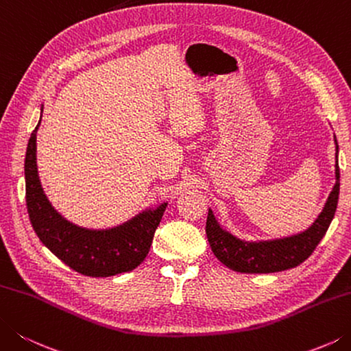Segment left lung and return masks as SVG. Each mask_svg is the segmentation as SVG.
I'll list each match as a JSON object with an SVG mask.
<instances>
[{"label": "left lung", "instance_id": "left-lung-1", "mask_svg": "<svg viewBox=\"0 0 351 351\" xmlns=\"http://www.w3.org/2000/svg\"><path fill=\"white\" fill-rule=\"evenodd\" d=\"M339 198L338 143H336V184L316 221L302 234L274 241L244 243L223 230L209 209L206 235L214 255L224 266L243 274H272L300 266L312 255L335 217Z\"/></svg>", "mask_w": 351, "mask_h": 351}]
</instances>
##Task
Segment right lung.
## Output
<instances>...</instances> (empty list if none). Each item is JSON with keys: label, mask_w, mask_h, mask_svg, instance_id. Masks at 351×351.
<instances>
[{"label": "right lung", "mask_w": 351, "mask_h": 351, "mask_svg": "<svg viewBox=\"0 0 351 351\" xmlns=\"http://www.w3.org/2000/svg\"><path fill=\"white\" fill-rule=\"evenodd\" d=\"M39 123L29 138L24 162L25 203L39 240L62 263L85 276H113L136 269L149 252L168 203H162L154 210H145L122 226L107 230H88L64 220L51 208L39 183L36 168Z\"/></svg>", "instance_id": "right-lung-1"}]
</instances>
